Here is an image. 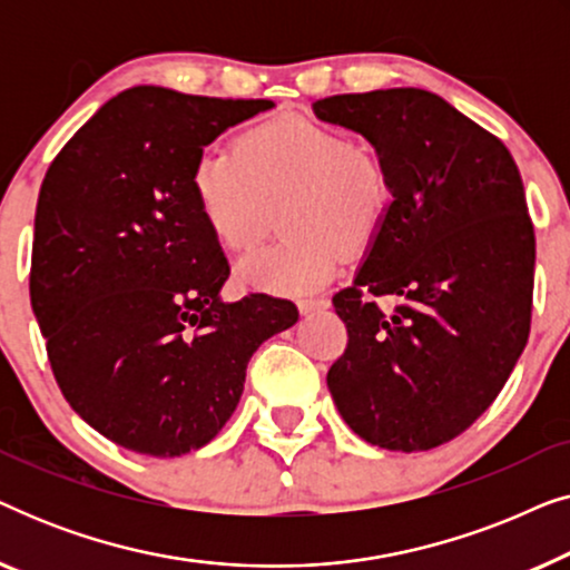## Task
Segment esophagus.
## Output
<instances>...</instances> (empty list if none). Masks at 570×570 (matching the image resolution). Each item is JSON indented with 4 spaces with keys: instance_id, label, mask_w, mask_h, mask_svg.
Returning <instances> with one entry per match:
<instances>
[{
    "instance_id": "esophagus-1",
    "label": "esophagus",
    "mask_w": 570,
    "mask_h": 570,
    "mask_svg": "<svg viewBox=\"0 0 570 570\" xmlns=\"http://www.w3.org/2000/svg\"><path fill=\"white\" fill-rule=\"evenodd\" d=\"M301 314H314V311H326L330 308V301L326 298H303L298 301Z\"/></svg>"
}]
</instances>
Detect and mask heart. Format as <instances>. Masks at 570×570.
Returning a JSON list of instances; mask_svg holds the SVG:
<instances>
[{"mask_svg":"<svg viewBox=\"0 0 570 570\" xmlns=\"http://www.w3.org/2000/svg\"><path fill=\"white\" fill-rule=\"evenodd\" d=\"M191 191L207 230L225 252H246L267 230L272 207L287 236L238 262L256 291L298 295L330 283L342 246H365L392 205L386 163L340 129L306 116H279L248 129L233 150H205Z\"/></svg>","mask_w":570,"mask_h":570,"instance_id":"b5f03b06","label":"heart"}]
</instances>
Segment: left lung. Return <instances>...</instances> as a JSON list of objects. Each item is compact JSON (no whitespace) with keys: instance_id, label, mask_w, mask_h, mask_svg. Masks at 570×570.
I'll list each match as a JSON object with an SVG mask.
<instances>
[{"instance_id":"left-lung-1","label":"left lung","mask_w":570,"mask_h":570,"mask_svg":"<svg viewBox=\"0 0 570 570\" xmlns=\"http://www.w3.org/2000/svg\"><path fill=\"white\" fill-rule=\"evenodd\" d=\"M314 114L368 139L392 178L384 223L332 298L347 350L326 386L371 446L435 449L493 404L527 345L534 228L519 168L501 139L420 88L322 98ZM381 294L397 298L389 315Z\"/></svg>"}]
</instances>
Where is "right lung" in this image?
I'll return each instance as SVG.
<instances>
[{"mask_svg":"<svg viewBox=\"0 0 570 570\" xmlns=\"http://www.w3.org/2000/svg\"><path fill=\"white\" fill-rule=\"evenodd\" d=\"M269 108L137 85L46 170L30 306L65 400L137 454L170 459L213 441L256 347L298 322L291 301L220 298L230 267L191 191L205 147Z\"/></svg>","mask_w":570,"mask_h":570,"instance_id":"add662e5","label":"right lung"}]
</instances>
